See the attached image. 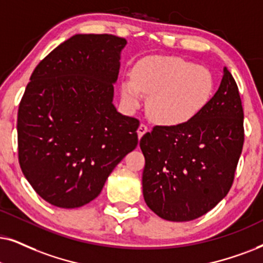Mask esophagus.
Returning a JSON list of instances; mask_svg holds the SVG:
<instances>
[{"label":"esophagus","mask_w":263,"mask_h":263,"mask_svg":"<svg viewBox=\"0 0 263 263\" xmlns=\"http://www.w3.org/2000/svg\"><path fill=\"white\" fill-rule=\"evenodd\" d=\"M149 131V127L145 124H141L139 125V127H138V129H137V134H138V137L141 138L143 135L145 134V132H148Z\"/></svg>","instance_id":"obj_1"}]
</instances>
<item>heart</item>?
Returning <instances> with one entry per match:
<instances>
[{
  "label": "heart",
  "instance_id": "heart-1",
  "mask_svg": "<svg viewBox=\"0 0 263 263\" xmlns=\"http://www.w3.org/2000/svg\"><path fill=\"white\" fill-rule=\"evenodd\" d=\"M214 76L208 68L175 55H151L139 61L132 79L122 82V98L136 108L142 92L149 95V115L159 124H187L206 108L214 96Z\"/></svg>",
  "mask_w": 263,
  "mask_h": 263
}]
</instances>
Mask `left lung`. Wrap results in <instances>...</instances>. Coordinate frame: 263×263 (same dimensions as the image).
I'll list each match as a JSON object with an SVG mask.
<instances>
[{
	"mask_svg": "<svg viewBox=\"0 0 263 263\" xmlns=\"http://www.w3.org/2000/svg\"><path fill=\"white\" fill-rule=\"evenodd\" d=\"M244 144L237 82L224 68L206 108L187 124L155 126L139 141L148 208L167 221H192L228 194Z\"/></svg>",
	"mask_w": 263,
	"mask_h": 263,
	"instance_id": "left-lung-1",
	"label": "left lung"
}]
</instances>
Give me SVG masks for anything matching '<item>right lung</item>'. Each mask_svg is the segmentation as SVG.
I'll list each match as a JSON object with an SVG mask.
<instances>
[{"instance_id":"right-lung-1","label":"right lung","mask_w":263,"mask_h":263,"mask_svg":"<svg viewBox=\"0 0 263 263\" xmlns=\"http://www.w3.org/2000/svg\"><path fill=\"white\" fill-rule=\"evenodd\" d=\"M126 40L75 35L39 63L19 103V165L49 204L74 209L99 195L138 144L139 120L112 105Z\"/></svg>"}]
</instances>
